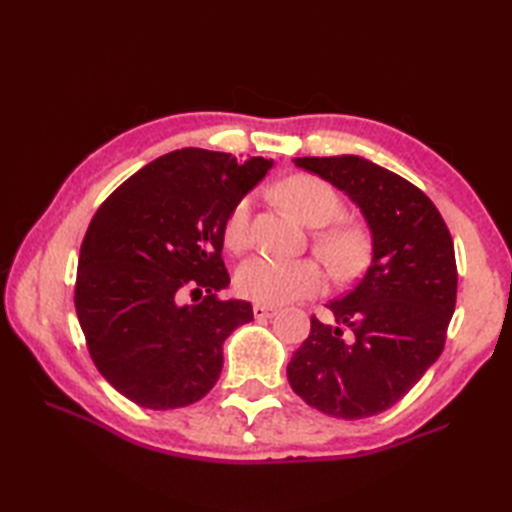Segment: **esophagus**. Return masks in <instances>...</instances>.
<instances>
[{"instance_id": "obj_1", "label": "esophagus", "mask_w": 512, "mask_h": 512, "mask_svg": "<svg viewBox=\"0 0 512 512\" xmlns=\"http://www.w3.org/2000/svg\"><path fill=\"white\" fill-rule=\"evenodd\" d=\"M253 314H255V319H270V317H275V314H277V308L275 306H262V303H257V306L253 308Z\"/></svg>"}]
</instances>
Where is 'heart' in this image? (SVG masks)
I'll return each instance as SVG.
<instances>
[{
    "mask_svg": "<svg viewBox=\"0 0 512 512\" xmlns=\"http://www.w3.org/2000/svg\"><path fill=\"white\" fill-rule=\"evenodd\" d=\"M277 195L303 224L319 226L312 235V246L336 277H350L361 270L369 253L367 228L341 217L345 204L341 193L328 180L310 173H295L279 182ZM226 246L242 253L253 242V200L242 198L224 224ZM325 286V273L314 259H275L255 255L237 268L235 290L239 295L262 303L279 306L292 299L312 297Z\"/></svg>",
    "mask_w": 512,
    "mask_h": 512,
    "instance_id": "b5f03b06",
    "label": "heart"
}]
</instances>
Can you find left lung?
I'll list each match as a JSON object with an SVG mask.
<instances>
[{"label":"left lung","instance_id":"left-lung-1","mask_svg":"<svg viewBox=\"0 0 512 512\" xmlns=\"http://www.w3.org/2000/svg\"><path fill=\"white\" fill-rule=\"evenodd\" d=\"M361 206L374 235L367 273L330 301L334 323L310 319L288 363L295 394L328 416L387 411L438 361L458 299L453 237L416 184L358 156L297 158Z\"/></svg>","mask_w":512,"mask_h":512}]
</instances>
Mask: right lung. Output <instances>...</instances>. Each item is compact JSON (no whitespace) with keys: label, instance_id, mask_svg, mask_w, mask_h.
Listing matches in <instances>:
<instances>
[{"label":"right lung","instance_id":"add662e5","mask_svg":"<svg viewBox=\"0 0 512 512\" xmlns=\"http://www.w3.org/2000/svg\"><path fill=\"white\" fill-rule=\"evenodd\" d=\"M270 162L178 149L125 180L83 237L74 306L96 369L145 409L204 398L222 372V343L253 321L248 301L220 299L224 224ZM193 296V304L183 299Z\"/></svg>","mask_w":512,"mask_h":512}]
</instances>
